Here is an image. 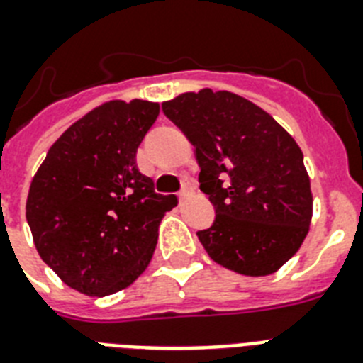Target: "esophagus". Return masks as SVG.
Wrapping results in <instances>:
<instances>
[{
  "label": "esophagus",
  "instance_id": "obj_1",
  "mask_svg": "<svg viewBox=\"0 0 363 363\" xmlns=\"http://www.w3.org/2000/svg\"><path fill=\"white\" fill-rule=\"evenodd\" d=\"M191 194H194V184H191L190 181L182 182V188H181V191H179V199L184 201L186 197H190Z\"/></svg>",
  "mask_w": 363,
  "mask_h": 363
}]
</instances>
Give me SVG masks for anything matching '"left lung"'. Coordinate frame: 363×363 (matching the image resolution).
<instances>
[{"mask_svg":"<svg viewBox=\"0 0 363 363\" xmlns=\"http://www.w3.org/2000/svg\"><path fill=\"white\" fill-rule=\"evenodd\" d=\"M196 147L199 188L214 205L197 238L219 266L275 273L299 251L312 219L303 151L266 111L230 92L201 90L162 103Z\"/></svg>","mask_w":363,"mask_h":363,"instance_id":"left-lung-1","label":"left lung"}]
</instances>
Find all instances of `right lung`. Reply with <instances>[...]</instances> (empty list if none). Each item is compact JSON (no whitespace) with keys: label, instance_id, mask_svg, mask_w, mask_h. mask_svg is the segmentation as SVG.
Here are the masks:
<instances>
[{"label":"right lung","instance_id":"1","mask_svg":"<svg viewBox=\"0 0 363 363\" xmlns=\"http://www.w3.org/2000/svg\"><path fill=\"white\" fill-rule=\"evenodd\" d=\"M158 111L142 99L97 106L51 145L33 177L26 218L36 251L81 294L129 286L153 257L164 212L177 205L136 166Z\"/></svg>","mask_w":363,"mask_h":363}]
</instances>
